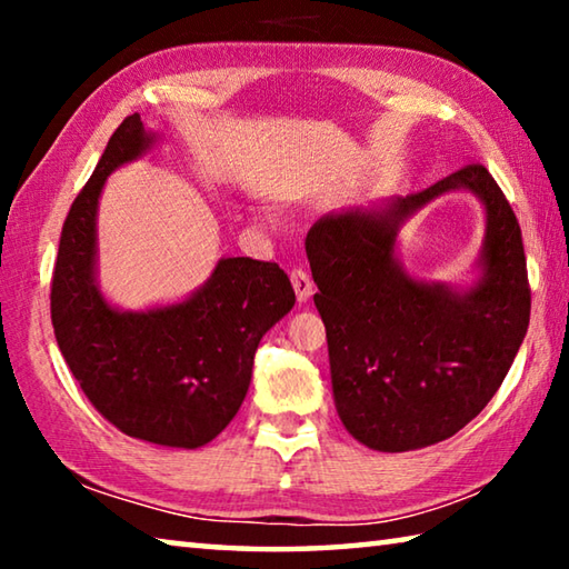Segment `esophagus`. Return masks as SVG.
<instances>
[{
  "label": "esophagus",
  "instance_id": "34e87169",
  "mask_svg": "<svg viewBox=\"0 0 569 569\" xmlns=\"http://www.w3.org/2000/svg\"><path fill=\"white\" fill-rule=\"evenodd\" d=\"M291 283H293V291H296V298L301 303H306L308 298L313 296V283H311V276H308L303 268H293L291 271Z\"/></svg>",
  "mask_w": 569,
  "mask_h": 569
}]
</instances>
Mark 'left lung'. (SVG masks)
Masks as SVG:
<instances>
[{
    "label": "left lung",
    "mask_w": 569,
    "mask_h": 569,
    "mask_svg": "<svg viewBox=\"0 0 569 569\" xmlns=\"http://www.w3.org/2000/svg\"><path fill=\"white\" fill-rule=\"evenodd\" d=\"M486 203L482 278L457 292L402 273L401 219L449 189ZM306 253L326 339L336 411L379 451L421 449L457 435L502 387L529 326L522 230L497 180L471 162L383 210H346L308 230Z\"/></svg>",
    "instance_id": "1"
}]
</instances>
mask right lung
Instances as JSON below:
<instances>
[{
  "instance_id": "1",
  "label": "right lung",
  "mask_w": 569,
  "mask_h": 569,
  "mask_svg": "<svg viewBox=\"0 0 569 569\" xmlns=\"http://www.w3.org/2000/svg\"><path fill=\"white\" fill-rule=\"evenodd\" d=\"M152 146L140 114L112 132L64 218L52 273L54 339L84 397L122 435L162 447L208 445L246 399L263 333L291 311L278 263L220 258L188 301L118 311L94 283V218L104 180Z\"/></svg>"
}]
</instances>
